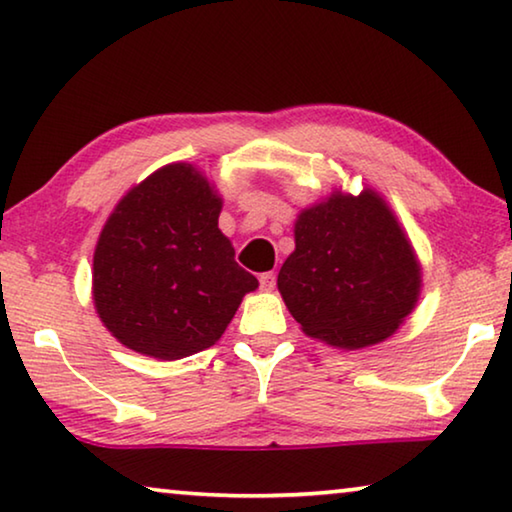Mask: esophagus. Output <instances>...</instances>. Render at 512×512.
Here are the masks:
<instances>
[{
    "label": "esophagus",
    "instance_id": "obj_1",
    "mask_svg": "<svg viewBox=\"0 0 512 512\" xmlns=\"http://www.w3.org/2000/svg\"><path fill=\"white\" fill-rule=\"evenodd\" d=\"M259 284H262L264 291H273L275 289V273L268 271L259 275Z\"/></svg>",
    "mask_w": 512,
    "mask_h": 512
}]
</instances>
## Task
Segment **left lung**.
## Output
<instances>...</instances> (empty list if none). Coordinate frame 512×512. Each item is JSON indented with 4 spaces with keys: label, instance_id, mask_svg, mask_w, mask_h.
Here are the masks:
<instances>
[{
    "label": "left lung",
    "instance_id": "8db88e82",
    "mask_svg": "<svg viewBox=\"0 0 512 512\" xmlns=\"http://www.w3.org/2000/svg\"><path fill=\"white\" fill-rule=\"evenodd\" d=\"M296 250L277 289L311 339L361 350L393 336L420 300L422 266L391 205L375 189H334L300 210Z\"/></svg>",
    "mask_w": 512,
    "mask_h": 512
}]
</instances>
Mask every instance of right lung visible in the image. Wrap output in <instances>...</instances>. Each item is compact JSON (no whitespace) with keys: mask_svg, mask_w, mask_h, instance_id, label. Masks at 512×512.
<instances>
[{"mask_svg":"<svg viewBox=\"0 0 512 512\" xmlns=\"http://www.w3.org/2000/svg\"><path fill=\"white\" fill-rule=\"evenodd\" d=\"M223 198L194 164H164L128 189L92 259L94 309L115 339L176 361L221 339L257 277L219 230Z\"/></svg>","mask_w":512,"mask_h":512,"instance_id":"add662e5","label":"right lung"}]
</instances>
